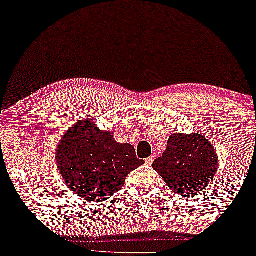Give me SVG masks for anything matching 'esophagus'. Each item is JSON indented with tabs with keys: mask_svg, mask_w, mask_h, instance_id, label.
I'll use <instances>...</instances> for the list:
<instances>
[{
	"mask_svg": "<svg viewBox=\"0 0 256 256\" xmlns=\"http://www.w3.org/2000/svg\"><path fill=\"white\" fill-rule=\"evenodd\" d=\"M154 160H155V155H151L150 158H148L146 160H145V164H151L154 162Z\"/></svg>",
	"mask_w": 256,
	"mask_h": 256,
	"instance_id": "1",
	"label": "esophagus"
}]
</instances>
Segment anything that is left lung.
<instances>
[{
  "mask_svg": "<svg viewBox=\"0 0 256 256\" xmlns=\"http://www.w3.org/2000/svg\"><path fill=\"white\" fill-rule=\"evenodd\" d=\"M217 167L215 148L196 132L171 134L166 150L152 164L168 189L186 198L202 194L212 182Z\"/></svg>",
  "mask_w": 256,
  "mask_h": 256,
  "instance_id": "8db88e82",
  "label": "left lung"
}]
</instances>
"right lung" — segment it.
<instances>
[{"mask_svg":"<svg viewBox=\"0 0 256 256\" xmlns=\"http://www.w3.org/2000/svg\"><path fill=\"white\" fill-rule=\"evenodd\" d=\"M94 117L70 126L56 149V164L66 186L83 200L96 204L124 186L132 171L144 164L130 144H120L114 133L101 130Z\"/></svg>","mask_w":256,"mask_h":256,"instance_id":"obj_1","label":"right lung"}]
</instances>
